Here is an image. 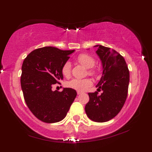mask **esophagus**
<instances>
[{
	"label": "esophagus",
	"mask_w": 152,
	"mask_h": 152,
	"mask_svg": "<svg viewBox=\"0 0 152 152\" xmlns=\"http://www.w3.org/2000/svg\"><path fill=\"white\" fill-rule=\"evenodd\" d=\"M77 95H80L81 93H82V92H80V91H77Z\"/></svg>",
	"instance_id": "34e87169"
}]
</instances>
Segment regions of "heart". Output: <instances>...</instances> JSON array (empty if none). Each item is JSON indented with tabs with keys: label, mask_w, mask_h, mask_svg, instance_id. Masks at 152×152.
<instances>
[{
	"label": "heart",
	"mask_w": 152,
	"mask_h": 152,
	"mask_svg": "<svg viewBox=\"0 0 152 152\" xmlns=\"http://www.w3.org/2000/svg\"><path fill=\"white\" fill-rule=\"evenodd\" d=\"M77 61L86 67V68H91L95 65V60L91 56L87 55V54H81L78 56ZM61 72L64 76L68 77L70 75V63L69 61H66L61 68ZM95 72L93 70H91L90 74H94ZM92 84V82L88 79H78L74 78L71 80L68 81L66 83V86L68 88L75 89V90L78 91H84L87 88H88Z\"/></svg>",
	"instance_id": "obj_1"
}]
</instances>
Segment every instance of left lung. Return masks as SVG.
<instances>
[{
    "label": "left lung",
    "mask_w": 152,
    "mask_h": 152,
    "mask_svg": "<svg viewBox=\"0 0 152 152\" xmlns=\"http://www.w3.org/2000/svg\"><path fill=\"white\" fill-rule=\"evenodd\" d=\"M95 52L100 59L102 74L96 85L97 91L89 93V102L85 111L89 119L96 122H104L113 119L120 111L127 96L129 72L123 57L114 50L96 45Z\"/></svg>",
    "instance_id": "left-lung-1"
}]
</instances>
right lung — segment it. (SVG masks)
Segmentation results:
<instances>
[{
    "instance_id": "add662e5",
    "label": "right lung",
    "mask_w": 152,
    "mask_h": 152,
    "mask_svg": "<svg viewBox=\"0 0 152 152\" xmlns=\"http://www.w3.org/2000/svg\"><path fill=\"white\" fill-rule=\"evenodd\" d=\"M75 51L43 47L31 52L24 59L20 85L25 101L42 122L63 120L77 96L76 91L70 88H64L61 92L52 91L53 84L63 80L62 66Z\"/></svg>"
}]
</instances>
